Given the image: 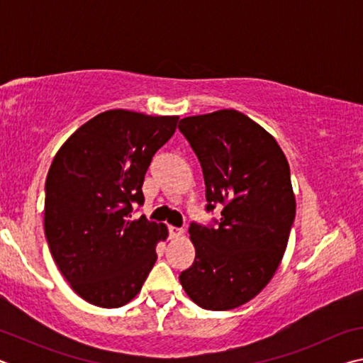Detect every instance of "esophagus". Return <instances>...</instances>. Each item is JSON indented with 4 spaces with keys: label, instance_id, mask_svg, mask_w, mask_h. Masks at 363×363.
Here are the masks:
<instances>
[{
    "label": "esophagus",
    "instance_id": "34e87169",
    "mask_svg": "<svg viewBox=\"0 0 363 363\" xmlns=\"http://www.w3.org/2000/svg\"><path fill=\"white\" fill-rule=\"evenodd\" d=\"M184 235V229L181 227H169V237L171 238H179Z\"/></svg>",
    "mask_w": 363,
    "mask_h": 363
}]
</instances>
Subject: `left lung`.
Instances as JSON below:
<instances>
[{
    "instance_id": "left-lung-1",
    "label": "left lung",
    "mask_w": 363,
    "mask_h": 363,
    "mask_svg": "<svg viewBox=\"0 0 363 363\" xmlns=\"http://www.w3.org/2000/svg\"><path fill=\"white\" fill-rule=\"evenodd\" d=\"M203 171L206 211L223 205L218 227L192 223L194 264L184 291L208 311H229L259 294L277 272L296 214L290 164L270 134L233 108L182 118Z\"/></svg>"
}]
</instances>
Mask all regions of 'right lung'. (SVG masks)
Here are the masks:
<instances>
[{
    "mask_svg": "<svg viewBox=\"0 0 363 363\" xmlns=\"http://www.w3.org/2000/svg\"><path fill=\"white\" fill-rule=\"evenodd\" d=\"M177 120L107 110L79 126L52 160L46 240L60 274L89 304L130 303L157 261V243L167 240V225L131 219V211L144 203V176Z\"/></svg>",
    "mask_w": 363,
    "mask_h": 363,
    "instance_id": "obj_1",
    "label": "right lung"
}]
</instances>
